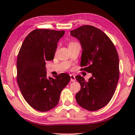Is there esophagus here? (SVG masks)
Masks as SVG:
<instances>
[{
	"label": "esophagus",
	"instance_id": "1",
	"mask_svg": "<svg viewBox=\"0 0 135 135\" xmlns=\"http://www.w3.org/2000/svg\"><path fill=\"white\" fill-rule=\"evenodd\" d=\"M70 81L71 82H74V81L76 80V78H75V76L73 75H70Z\"/></svg>",
	"mask_w": 135,
	"mask_h": 135
}]
</instances>
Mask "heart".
<instances>
[{
  "label": "heart",
  "instance_id": "obj_1",
  "mask_svg": "<svg viewBox=\"0 0 135 135\" xmlns=\"http://www.w3.org/2000/svg\"><path fill=\"white\" fill-rule=\"evenodd\" d=\"M76 44H78V43H76L75 42H70L69 43V46H73V45H75Z\"/></svg>",
  "mask_w": 135,
  "mask_h": 135
}]
</instances>
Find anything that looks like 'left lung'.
I'll return each mask as SVG.
<instances>
[{
  "label": "left lung",
  "mask_w": 135,
  "mask_h": 135,
  "mask_svg": "<svg viewBox=\"0 0 135 135\" xmlns=\"http://www.w3.org/2000/svg\"><path fill=\"white\" fill-rule=\"evenodd\" d=\"M70 35L79 39L82 47L80 70L92 74L86 82L76 76L80 85L76 100L81 107L90 111L102 108L115 93L119 78V61L115 45L100 29L83 25L71 30Z\"/></svg>",
  "instance_id": "8db88e82"
}]
</instances>
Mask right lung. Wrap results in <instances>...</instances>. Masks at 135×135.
Instances as JSON below:
<instances>
[{
  "instance_id": "1",
  "label": "right lung",
  "mask_w": 135,
  "mask_h": 135,
  "mask_svg": "<svg viewBox=\"0 0 135 135\" xmlns=\"http://www.w3.org/2000/svg\"><path fill=\"white\" fill-rule=\"evenodd\" d=\"M64 30L37 29L25 38L17 58V82L22 95L36 110L55 108L60 93L70 80L67 73L47 78L46 61L54 58L57 44Z\"/></svg>"
}]
</instances>
